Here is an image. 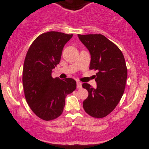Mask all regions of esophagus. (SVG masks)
I'll return each mask as SVG.
<instances>
[{
	"label": "esophagus",
	"instance_id": "obj_1",
	"mask_svg": "<svg viewBox=\"0 0 149 149\" xmlns=\"http://www.w3.org/2000/svg\"><path fill=\"white\" fill-rule=\"evenodd\" d=\"M82 88V83L78 81L77 82V88Z\"/></svg>",
	"mask_w": 149,
	"mask_h": 149
}]
</instances>
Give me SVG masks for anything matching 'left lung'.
I'll return each instance as SVG.
<instances>
[{
  "instance_id": "8db88e82",
  "label": "left lung",
  "mask_w": 149,
  "mask_h": 149,
  "mask_svg": "<svg viewBox=\"0 0 149 149\" xmlns=\"http://www.w3.org/2000/svg\"><path fill=\"white\" fill-rule=\"evenodd\" d=\"M80 40L89 51V69L97 70V87L83 83L88 92L83 102L86 113L102 118L113 111L122 98L127 78L125 57L116 45L102 34H78Z\"/></svg>"
}]
</instances>
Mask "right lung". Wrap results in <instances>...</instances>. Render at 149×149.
<instances>
[{
    "label": "right lung",
    "mask_w": 149,
    "mask_h": 149,
    "mask_svg": "<svg viewBox=\"0 0 149 149\" xmlns=\"http://www.w3.org/2000/svg\"><path fill=\"white\" fill-rule=\"evenodd\" d=\"M73 34L49 31L38 36L24 59L22 84L26 101L32 111L46 121L63 113L67 94L76 88L72 78H52V69L61 61L65 45Z\"/></svg>",
    "instance_id": "right-lung-1"
}]
</instances>
